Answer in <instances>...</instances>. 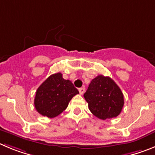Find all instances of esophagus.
<instances>
[{"label":"esophagus","mask_w":155,"mask_h":155,"mask_svg":"<svg viewBox=\"0 0 155 155\" xmlns=\"http://www.w3.org/2000/svg\"><path fill=\"white\" fill-rule=\"evenodd\" d=\"M79 92L81 95L85 93V88L84 87H82V88H79Z\"/></svg>","instance_id":"34e87169"}]
</instances>
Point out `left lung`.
Returning a JSON list of instances; mask_svg holds the SVG:
<instances>
[{"label": "left lung", "mask_w": 155, "mask_h": 155, "mask_svg": "<svg viewBox=\"0 0 155 155\" xmlns=\"http://www.w3.org/2000/svg\"><path fill=\"white\" fill-rule=\"evenodd\" d=\"M92 114L101 120L117 117L124 104V95L111 78L97 76L83 95Z\"/></svg>", "instance_id": "obj_1"}]
</instances>
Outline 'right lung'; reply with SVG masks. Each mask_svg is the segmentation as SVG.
<instances>
[{"label": "right lung", "mask_w": 155, "mask_h": 155, "mask_svg": "<svg viewBox=\"0 0 155 155\" xmlns=\"http://www.w3.org/2000/svg\"><path fill=\"white\" fill-rule=\"evenodd\" d=\"M79 93L70 80L62 78L60 72L47 78L38 88L34 104L41 115L53 118L67 108L72 98Z\"/></svg>", "instance_id": "right-lung-1"}]
</instances>
